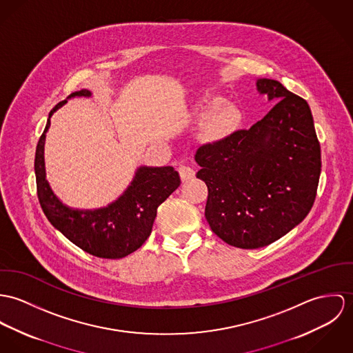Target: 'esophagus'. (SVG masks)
Masks as SVG:
<instances>
[{
  "label": "esophagus",
  "instance_id": "1",
  "mask_svg": "<svg viewBox=\"0 0 353 353\" xmlns=\"http://www.w3.org/2000/svg\"><path fill=\"white\" fill-rule=\"evenodd\" d=\"M179 173H180V177L183 181H188L191 179L195 177V170L191 168V166H185V165H181L179 168Z\"/></svg>",
  "mask_w": 353,
  "mask_h": 353
}]
</instances>
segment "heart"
I'll use <instances>...</instances> for the list:
<instances>
[{
    "label": "heart",
    "mask_w": 353,
    "mask_h": 353,
    "mask_svg": "<svg viewBox=\"0 0 353 353\" xmlns=\"http://www.w3.org/2000/svg\"><path fill=\"white\" fill-rule=\"evenodd\" d=\"M196 117L207 123V131L212 137H226L239 125L242 114L234 104H226L219 96H204L196 104Z\"/></svg>",
    "instance_id": "b5f03b06"
}]
</instances>
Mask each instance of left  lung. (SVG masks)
Wrapping results in <instances>:
<instances>
[{
    "mask_svg": "<svg viewBox=\"0 0 353 353\" xmlns=\"http://www.w3.org/2000/svg\"><path fill=\"white\" fill-rule=\"evenodd\" d=\"M256 88L274 108L249 130L197 149L196 177L208 188L205 219L226 243L257 249L291 232L310 212L321 148L306 100L276 79Z\"/></svg>",
    "mask_w": 353,
    "mask_h": 353,
    "instance_id": "obj_1",
    "label": "left lung"
}]
</instances>
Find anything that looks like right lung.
<instances>
[{
	"mask_svg": "<svg viewBox=\"0 0 353 353\" xmlns=\"http://www.w3.org/2000/svg\"><path fill=\"white\" fill-rule=\"evenodd\" d=\"M82 89L58 103L48 114L35 154V176L40 207L48 222L89 254L101 259H121L135 252L149 238L157 216L158 205L180 185V176L172 166H139L117 200L105 207L79 210L66 205L46 179L44 143L50 119L69 99L90 97Z\"/></svg>",
	"mask_w": 353,
	"mask_h": 353,
	"instance_id": "1",
	"label": "right lung"
}]
</instances>
